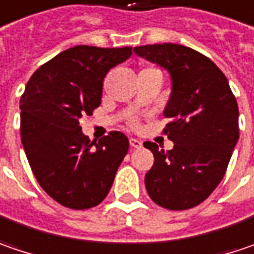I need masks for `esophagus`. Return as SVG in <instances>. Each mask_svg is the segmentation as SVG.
<instances>
[{"label": "esophagus", "instance_id": "esophagus-1", "mask_svg": "<svg viewBox=\"0 0 254 254\" xmlns=\"http://www.w3.org/2000/svg\"><path fill=\"white\" fill-rule=\"evenodd\" d=\"M129 143H130L132 148H141L142 146V142L139 141V139H136V138H130V139H129Z\"/></svg>", "mask_w": 254, "mask_h": 254}]
</instances>
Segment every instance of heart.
Wrapping results in <instances>:
<instances>
[{"instance_id": "1", "label": "heart", "mask_w": 254, "mask_h": 254, "mask_svg": "<svg viewBox=\"0 0 254 254\" xmlns=\"http://www.w3.org/2000/svg\"><path fill=\"white\" fill-rule=\"evenodd\" d=\"M145 70H149V68H145ZM151 70H157V68H152ZM127 124L130 125V127H138L139 125V119H138V116H135V115H132V116H129V119H127Z\"/></svg>"}]
</instances>
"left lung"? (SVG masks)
<instances>
[{
	"mask_svg": "<svg viewBox=\"0 0 254 254\" xmlns=\"http://www.w3.org/2000/svg\"><path fill=\"white\" fill-rule=\"evenodd\" d=\"M133 52L171 74L172 92L162 129L171 151L143 142L154 165L145 175L151 200L167 210H188L201 204L223 180L239 139V108L224 73L201 53L162 43Z\"/></svg>",
	"mask_w": 254,
	"mask_h": 254,
	"instance_id": "1",
	"label": "left lung"
}]
</instances>
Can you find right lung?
I'll return each instance as SVG.
<instances>
[{
  "mask_svg": "<svg viewBox=\"0 0 254 254\" xmlns=\"http://www.w3.org/2000/svg\"><path fill=\"white\" fill-rule=\"evenodd\" d=\"M130 54L132 47H71L40 66L21 95L20 135L31 171L67 208L103 201L127 154L122 132L112 130L96 143L82 133L80 118L93 115L106 73Z\"/></svg>",
  "mask_w": 254,
  "mask_h": 254,
  "instance_id": "add662e5",
  "label": "right lung"
}]
</instances>
